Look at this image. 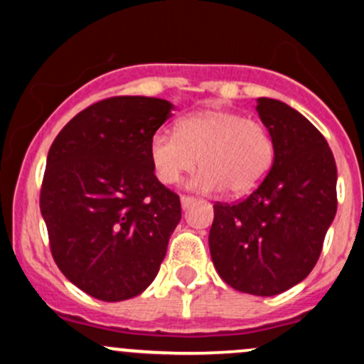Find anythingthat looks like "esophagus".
Masks as SVG:
<instances>
[{
  "instance_id": "1",
  "label": "esophagus",
  "mask_w": 364,
  "mask_h": 364,
  "mask_svg": "<svg viewBox=\"0 0 364 364\" xmlns=\"http://www.w3.org/2000/svg\"><path fill=\"white\" fill-rule=\"evenodd\" d=\"M193 203H196V197H192V196H181V205L183 208H190V205H192Z\"/></svg>"
}]
</instances>
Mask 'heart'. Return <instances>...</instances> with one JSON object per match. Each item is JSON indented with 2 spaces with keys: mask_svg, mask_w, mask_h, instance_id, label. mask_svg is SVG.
<instances>
[{
  "mask_svg": "<svg viewBox=\"0 0 364 364\" xmlns=\"http://www.w3.org/2000/svg\"><path fill=\"white\" fill-rule=\"evenodd\" d=\"M197 159L203 168L190 181L193 190L218 192L227 186L232 196H247L269 174L273 135L240 112L204 109L178 119L176 134L159 130L149 141L153 171L165 185L192 172Z\"/></svg>",
  "mask_w": 364,
  "mask_h": 364,
  "instance_id": "heart-1",
  "label": "heart"
}]
</instances>
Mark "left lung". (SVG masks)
Returning a JSON list of instances; mask_svg holds the SVG:
<instances>
[{"instance_id":"obj_1","label":"left lung","mask_w":364,"mask_h":364,"mask_svg":"<svg viewBox=\"0 0 364 364\" xmlns=\"http://www.w3.org/2000/svg\"><path fill=\"white\" fill-rule=\"evenodd\" d=\"M273 135L269 174L240 203H216L209 230L213 264L227 285L277 296L310 274L336 215V164L324 135L296 109L259 98Z\"/></svg>"}]
</instances>
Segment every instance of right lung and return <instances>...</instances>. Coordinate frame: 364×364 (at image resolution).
I'll return each mask as SVG.
<instances>
[{
  "instance_id": "right-lung-1",
  "label": "right lung",
  "mask_w": 364,
  "mask_h": 364,
  "mask_svg": "<svg viewBox=\"0 0 364 364\" xmlns=\"http://www.w3.org/2000/svg\"><path fill=\"white\" fill-rule=\"evenodd\" d=\"M172 109L161 98H105L72 117L49 149L40 211L50 253L97 299L146 291L181 220L178 193L149 160V141Z\"/></svg>"
}]
</instances>
